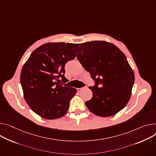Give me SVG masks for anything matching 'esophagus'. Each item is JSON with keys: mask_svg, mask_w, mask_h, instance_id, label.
<instances>
[{"mask_svg": "<svg viewBox=\"0 0 156 156\" xmlns=\"http://www.w3.org/2000/svg\"><path fill=\"white\" fill-rule=\"evenodd\" d=\"M87 87H83V88H77V91H78V92H80V91H81V90H83V89H85V88H87Z\"/></svg>", "mask_w": 156, "mask_h": 156, "instance_id": "obj_1", "label": "esophagus"}]
</instances>
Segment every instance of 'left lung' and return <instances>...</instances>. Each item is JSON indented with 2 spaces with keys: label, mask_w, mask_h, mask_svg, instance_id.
<instances>
[{
  "label": "left lung",
  "mask_w": 156,
  "mask_h": 156,
  "mask_svg": "<svg viewBox=\"0 0 156 156\" xmlns=\"http://www.w3.org/2000/svg\"><path fill=\"white\" fill-rule=\"evenodd\" d=\"M76 57L91 74L95 85L89 87L93 97L85 105L101 117L115 115L130 100L134 83L133 69L125 55L106 41L81 44Z\"/></svg>",
  "instance_id": "left-lung-1"
}]
</instances>
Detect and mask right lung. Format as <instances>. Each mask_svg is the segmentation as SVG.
Returning <instances> with one entry per match:
<instances>
[{
  "label": "right lung",
  "mask_w": 156,
  "mask_h": 156,
  "mask_svg": "<svg viewBox=\"0 0 156 156\" xmlns=\"http://www.w3.org/2000/svg\"><path fill=\"white\" fill-rule=\"evenodd\" d=\"M79 44L47 43L35 49L23 65L20 83L26 103L40 117L55 119L63 116L76 88L64 87L65 65L73 60Z\"/></svg>",
  "instance_id": "1"
}]
</instances>
